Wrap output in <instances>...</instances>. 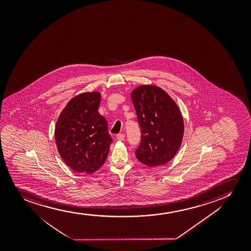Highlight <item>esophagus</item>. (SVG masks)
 Listing matches in <instances>:
<instances>
[{
	"label": "esophagus",
	"instance_id": "34e87169",
	"mask_svg": "<svg viewBox=\"0 0 251 251\" xmlns=\"http://www.w3.org/2000/svg\"><path fill=\"white\" fill-rule=\"evenodd\" d=\"M116 137H117V140H118V141H124L125 135L123 133H121V134H118V135L116 136Z\"/></svg>",
	"mask_w": 251,
	"mask_h": 251
}]
</instances>
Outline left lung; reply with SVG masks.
Masks as SVG:
<instances>
[{
    "mask_svg": "<svg viewBox=\"0 0 251 251\" xmlns=\"http://www.w3.org/2000/svg\"><path fill=\"white\" fill-rule=\"evenodd\" d=\"M131 100L141 133L136 158L149 167L167 163L176 155L183 136L178 107L164 90L153 85L138 87Z\"/></svg>",
    "mask_w": 251,
    "mask_h": 251,
    "instance_id": "8db88e82",
    "label": "left lung"
}]
</instances>
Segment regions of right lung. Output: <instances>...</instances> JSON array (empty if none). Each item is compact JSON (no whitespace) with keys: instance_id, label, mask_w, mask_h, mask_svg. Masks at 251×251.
<instances>
[{"instance_id":"1","label":"right lung","mask_w":251,"mask_h":251,"mask_svg":"<svg viewBox=\"0 0 251 251\" xmlns=\"http://www.w3.org/2000/svg\"><path fill=\"white\" fill-rule=\"evenodd\" d=\"M100 94L84 93L73 98L58 117L55 141L64 162L77 173H92L106 160L112 138L98 112Z\"/></svg>"}]
</instances>
